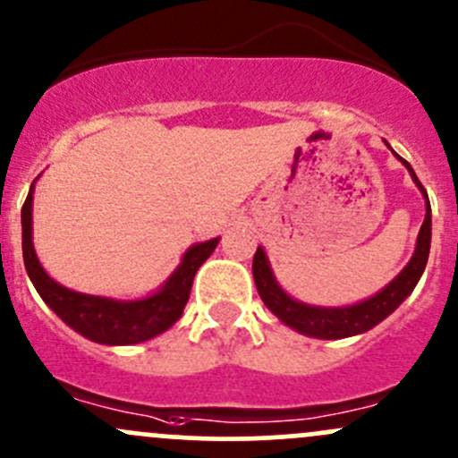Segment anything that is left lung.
Instances as JSON below:
<instances>
[{
    "mask_svg": "<svg viewBox=\"0 0 458 458\" xmlns=\"http://www.w3.org/2000/svg\"><path fill=\"white\" fill-rule=\"evenodd\" d=\"M394 157L408 167L414 185L421 190L423 198H426V220H423L421 229H419L417 247H414L410 262L405 264L403 271L399 273L386 289H381L379 293L372 295V298L352 306L327 309V306L304 304V301L293 300L289 293H284L282 286L277 284L276 276H273L267 253H264L262 247H258L256 256H253V280H256L258 293H260L267 309L271 310L276 318H280V322H284L286 327L295 328V331L301 335H309V337L318 339L352 337V335L366 333L370 331L372 327H377L379 322H384V319L388 318L410 293H412V289L417 286L419 277H421L423 268H426L428 264V253H430L432 209L430 202H428L426 190H423V185L419 182L417 174L410 167L408 160H403L399 154H394Z\"/></svg>",
    "mask_w": 458,
    "mask_h": 458,
    "instance_id": "1",
    "label": "left lung"
}]
</instances>
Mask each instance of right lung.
I'll return each mask as SVG.
<instances>
[{
    "instance_id": "1",
    "label": "right lung",
    "mask_w": 458,
    "mask_h": 458,
    "mask_svg": "<svg viewBox=\"0 0 458 458\" xmlns=\"http://www.w3.org/2000/svg\"><path fill=\"white\" fill-rule=\"evenodd\" d=\"M32 191L35 182L30 185L26 202L21 207V251L23 264L30 282L35 284L41 300L83 337L107 346H130V344L148 342L157 335L167 331L172 324L181 319L182 309L190 300L191 282L200 264L214 253L218 240H207L190 247L172 273L167 282L154 295L140 300H112L101 295H86L70 291L55 282L44 271L37 260L35 247H32Z\"/></svg>"
}]
</instances>
